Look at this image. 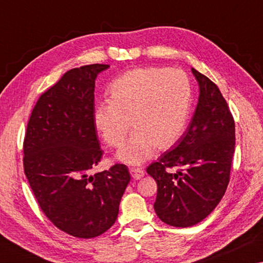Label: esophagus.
I'll use <instances>...</instances> for the list:
<instances>
[{"mask_svg": "<svg viewBox=\"0 0 263 263\" xmlns=\"http://www.w3.org/2000/svg\"><path fill=\"white\" fill-rule=\"evenodd\" d=\"M129 172H130L133 179L134 180H140L141 177L144 175V171L142 168H130L129 169Z\"/></svg>", "mask_w": 263, "mask_h": 263, "instance_id": "1", "label": "esophagus"}]
</instances>
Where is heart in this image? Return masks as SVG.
I'll return each instance as SVG.
<instances>
[{
	"label": "heart",
	"mask_w": 263,
	"mask_h": 263,
	"mask_svg": "<svg viewBox=\"0 0 263 263\" xmlns=\"http://www.w3.org/2000/svg\"><path fill=\"white\" fill-rule=\"evenodd\" d=\"M109 101L94 108L95 128L108 145L120 148L129 132L134 133L118 157L140 164L155 148L168 149L183 134L191 109L189 80L177 69L136 68L112 81Z\"/></svg>",
	"instance_id": "obj_1"
}]
</instances>
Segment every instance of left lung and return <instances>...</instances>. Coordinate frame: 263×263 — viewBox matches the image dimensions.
I'll use <instances>...</instances> for the list:
<instances>
[{"label":"left lung","instance_id":"8db88e82","mask_svg":"<svg viewBox=\"0 0 263 263\" xmlns=\"http://www.w3.org/2000/svg\"><path fill=\"white\" fill-rule=\"evenodd\" d=\"M192 72L200 95L191 123L179 144L147 168L157 183V216L182 228L199 223L219 204L235 148V123L220 89L194 68Z\"/></svg>","mask_w":263,"mask_h":263}]
</instances>
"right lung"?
<instances>
[{
    "label": "right lung",
    "instance_id": "obj_1",
    "mask_svg": "<svg viewBox=\"0 0 263 263\" xmlns=\"http://www.w3.org/2000/svg\"><path fill=\"white\" fill-rule=\"evenodd\" d=\"M108 64L74 68L40 96L23 142V167L46 216L80 239L115 223L130 174L116 163L91 175L103 151L94 119L95 80Z\"/></svg>",
    "mask_w": 263,
    "mask_h": 263
}]
</instances>
